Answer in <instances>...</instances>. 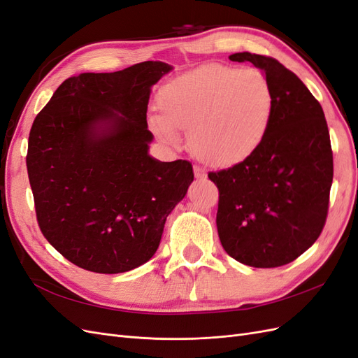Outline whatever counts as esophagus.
Here are the masks:
<instances>
[{
	"label": "esophagus",
	"instance_id": "1",
	"mask_svg": "<svg viewBox=\"0 0 358 358\" xmlns=\"http://www.w3.org/2000/svg\"><path fill=\"white\" fill-rule=\"evenodd\" d=\"M194 176H196V179H199V180H203V179L208 178V173H206L204 169L196 166V167H194Z\"/></svg>",
	"mask_w": 358,
	"mask_h": 358
}]
</instances>
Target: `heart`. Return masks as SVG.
<instances>
[{
	"label": "heart",
	"instance_id": "1",
	"mask_svg": "<svg viewBox=\"0 0 358 358\" xmlns=\"http://www.w3.org/2000/svg\"><path fill=\"white\" fill-rule=\"evenodd\" d=\"M162 113L149 125L162 142L176 146L179 128L188 129V145L199 159L213 167H233L263 146L273 121L275 96L257 69L204 66L164 86Z\"/></svg>",
	"mask_w": 358,
	"mask_h": 358
}]
</instances>
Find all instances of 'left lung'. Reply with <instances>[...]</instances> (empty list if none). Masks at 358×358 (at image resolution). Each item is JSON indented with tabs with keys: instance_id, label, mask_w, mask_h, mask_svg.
<instances>
[{
	"instance_id": "8db88e82",
	"label": "left lung",
	"mask_w": 358,
	"mask_h": 358,
	"mask_svg": "<svg viewBox=\"0 0 358 358\" xmlns=\"http://www.w3.org/2000/svg\"><path fill=\"white\" fill-rule=\"evenodd\" d=\"M275 96L263 146L242 164L209 173L220 189L216 227L225 252L251 267L294 262L315 243L327 218L333 154L326 117L297 76L273 58L241 52Z\"/></svg>"
}]
</instances>
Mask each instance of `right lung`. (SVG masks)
Wrapping results in <instances>:
<instances>
[{
    "mask_svg": "<svg viewBox=\"0 0 358 358\" xmlns=\"http://www.w3.org/2000/svg\"><path fill=\"white\" fill-rule=\"evenodd\" d=\"M171 66L146 61L64 80L34 119L27 169L43 236L95 273L145 264L194 180L188 161L149 155L152 86Z\"/></svg>",
    "mask_w": 358,
    "mask_h": 358,
    "instance_id": "obj_1",
    "label": "right lung"
}]
</instances>
